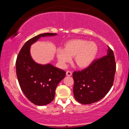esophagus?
<instances>
[{"label": "esophagus", "instance_id": "34e87169", "mask_svg": "<svg viewBox=\"0 0 129 129\" xmlns=\"http://www.w3.org/2000/svg\"><path fill=\"white\" fill-rule=\"evenodd\" d=\"M72 73L71 71H68L67 72L66 75H67V76H72Z\"/></svg>", "mask_w": 129, "mask_h": 129}]
</instances>
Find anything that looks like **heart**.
<instances>
[{"instance_id":"heart-1","label":"heart","mask_w":129,"mask_h":129,"mask_svg":"<svg viewBox=\"0 0 129 129\" xmlns=\"http://www.w3.org/2000/svg\"><path fill=\"white\" fill-rule=\"evenodd\" d=\"M98 47L95 43L81 39H75L65 44L64 48L57 50L56 56L61 67L74 57V62L78 67L84 68L90 65L97 54Z\"/></svg>"}]
</instances>
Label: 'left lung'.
Instances as JSON below:
<instances>
[{"label": "left lung", "mask_w": 129, "mask_h": 129, "mask_svg": "<svg viewBox=\"0 0 129 129\" xmlns=\"http://www.w3.org/2000/svg\"><path fill=\"white\" fill-rule=\"evenodd\" d=\"M108 47L107 55L94 60L86 68L73 73V94L82 104H90L105 96L114 82L116 71L114 52Z\"/></svg>", "instance_id": "8db88e82"}]
</instances>
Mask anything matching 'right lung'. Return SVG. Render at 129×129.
Returning a JSON list of instances; mask_svg holds the SVG:
<instances>
[{"instance_id":"right-lung-1","label":"right lung","mask_w":129,"mask_h":129,"mask_svg":"<svg viewBox=\"0 0 129 129\" xmlns=\"http://www.w3.org/2000/svg\"><path fill=\"white\" fill-rule=\"evenodd\" d=\"M56 35L41 34L29 39L21 48L16 58L19 85L26 97L36 105H46L53 101L57 86L65 77L66 72L49 64H37L30 56V47L41 37Z\"/></svg>"}]
</instances>
